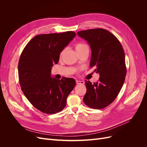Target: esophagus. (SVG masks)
<instances>
[{"instance_id":"34e87169","label":"esophagus","mask_w":147,"mask_h":147,"mask_svg":"<svg viewBox=\"0 0 147 147\" xmlns=\"http://www.w3.org/2000/svg\"><path fill=\"white\" fill-rule=\"evenodd\" d=\"M76 83L77 84H84V82L83 81H80V80H76Z\"/></svg>"}]
</instances>
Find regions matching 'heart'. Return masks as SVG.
<instances>
[{
	"mask_svg": "<svg viewBox=\"0 0 147 147\" xmlns=\"http://www.w3.org/2000/svg\"><path fill=\"white\" fill-rule=\"evenodd\" d=\"M75 50H76L77 53L86 50V49H89L88 46L86 45V44L83 43H76V44H75ZM64 51H65V50H63V51L61 52L60 57H61L62 55H63Z\"/></svg>",
	"mask_w": 147,
	"mask_h": 147,
	"instance_id": "obj_1",
	"label": "heart"
}]
</instances>
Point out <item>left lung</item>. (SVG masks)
<instances>
[{"label": "left lung", "instance_id": "1", "mask_svg": "<svg viewBox=\"0 0 147 147\" xmlns=\"http://www.w3.org/2000/svg\"><path fill=\"white\" fill-rule=\"evenodd\" d=\"M90 45V67L99 74V81H85L83 102L88 107L102 109L112 104L123 85L126 75L125 55L118 38L107 30L92 29L77 32Z\"/></svg>", "mask_w": 147, "mask_h": 147}]
</instances>
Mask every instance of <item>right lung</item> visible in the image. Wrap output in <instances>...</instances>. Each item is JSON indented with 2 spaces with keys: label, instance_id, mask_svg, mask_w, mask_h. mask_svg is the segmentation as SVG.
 I'll use <instances>...</instances> for the list:
<instances>
[{
  "label": "right lung",
  "instance_id": "obj_1",
  "mask_svg": "<svg viewBox=\"0 0 147 147\" xmlns=\"http://www.w3.org/2000/svg\"><path fill=\"white\" fill-rule=\"evenodd\" d=\"M76 36L72 31L38 35L28 42L18 63L19 82L26 98L35 108L47 114L63 110L75 86L73 78L51 76L61 52Z\"/></svg>",
  "mask_w": 147,
  "mask_h": 147
}]
</instances>
